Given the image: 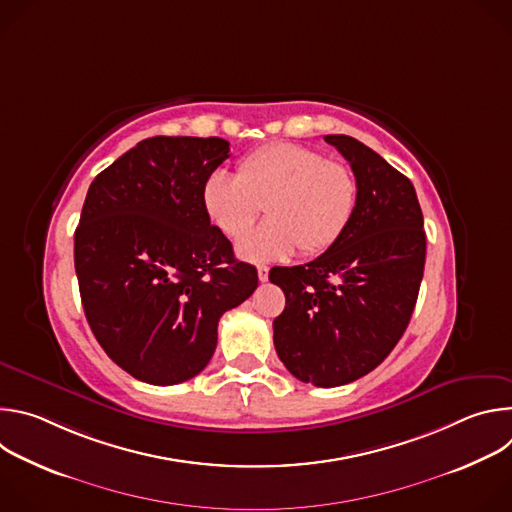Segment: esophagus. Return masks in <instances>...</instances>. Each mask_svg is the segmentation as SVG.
Returning a JSON list of instances; mask_svg holds the SVG:
<instances>
[{
	"label": "esophagus",
	"mask_w": 512,
	"mask_h": 512,
	"mask_svg": "<svg viewBox=\"0 0 512 512\" xmlns=\"http://www.w3.org/2000/svg\"><path fill=\"white\" fill-rule=\"evenodd\" d=\"M257 275H259V281H267L269 279V267L267 265H259L257 267Z\"/></svg>",
	"instance_id": "obj_1"
}]
</instances>
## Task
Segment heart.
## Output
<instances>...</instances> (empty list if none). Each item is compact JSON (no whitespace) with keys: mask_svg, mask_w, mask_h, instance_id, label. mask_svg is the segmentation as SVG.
<instances>
[{"mask_svg":"<svg viewBox=\"0 0 512 512\" xmlns=\"http://www.w3.org/2000/svg\"><path fill=\"white\" fill-rule=\"evenodd\" d=\"M356 178L348 164L326 160L298 143H271L245 156L237 178L212 172L200 192L214 229L237 239L263 205L268 221L237 243L251 263L314 255L338 241L356 204Z\"/></svg>","mask_w":512,"mask_h":512,"instance_id":"obj_1","label":"heart"}]
</instances>
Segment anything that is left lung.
<instances>
[{"label": "left lung", "instance_id": "8db88e82", "mask_svg": "<svg viewBox=\"0 0 512 512\" xmlns=\"http://www.w3.org/2000/svg\"><path fill=\"white\" fill-rule=\"evenodd\" d=\"M324 139L354 172L356 204L318 259L271 269L285 294L273 344L296 379L340 387L377 369L403 336L423 277L425 231L407 176L350 135Z\"/></svg>", "mask_w": 512, "mask_h": 512}]
</instances>
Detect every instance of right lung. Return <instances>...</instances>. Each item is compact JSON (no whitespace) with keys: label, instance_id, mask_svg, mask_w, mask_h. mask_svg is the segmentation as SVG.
Wrapping results in <instances>:
<instances>
[{"label":"right lung","instance_id":"1","mask_svg":"<svg viewBox=\"0 0 512 512\" xmlns=\"http://www.w3.org/2000/svg\"><path fill=\"white\" fill-rule=\"evenodd\" d=\"M229 150L221 137H150L89 186L75 231L81 300L97 342L137 381L196 377L218 320L259 283L200 200Z\"/></svg>","mask_w":512,"mask_h":512}]
</instances>
